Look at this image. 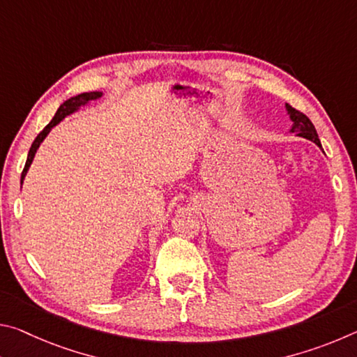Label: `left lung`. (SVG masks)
Listing matches in <instances>:
<instances>
[{
	"instance_id": "1",
	"label": "left lung",
	"mask_w": 357,
	"mask_h": 357,
	"mask_svg": "<svg viewBox=\"0 0 357 357\" xmlns=\"http://www.w3.org/2000/svg\"><path fill=\"white\" fill-rule=\"evenodd\" d=\"M285 110H287V114L289 116V119H291V128H289V132H291V134H296L298 137L307 138V140L313 142L317 146L321 148V143H319L315 126L312 124V121L307 118L305 114H302L301 112L294 110V108L288 104H285Z\"/></svg>"
}]
</instances>
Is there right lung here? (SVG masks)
I'll return each instance as SVG.
<instances>
[{
    "label": "right lung",
    "mask_w": 357,
    "mask_h": 357,
    "mask_svg": "<svg viewBox=\"0 0 357 357\" xmlns=\"http://www.w3.org/2000/svg\"><path fill=\"white\" fill-rule=\"evenodd\" d=\"M102 96H104V93H102V91L82 93V94L74 96V98H70V99H68V100H64L63 104L59 105V108H58L56 113H55V116H53V119L50 121V123H48V124L45 126L44 130H42L40 134H39L38 137H36V140L33 142L31 148H29L26 164H25V168H23V173H22V178H20V183H22V184H23V181H25V176H26V173H28V170H29V167H31V164H33V159H34L36 153H38L40 143L45 140V137H47L48 134H50V130H52L53 128H55V126H58L59 123H61V121H63L64 118H68V116H70V114L77 113L78 110H80L82 107L89 105L93 100H99V99L102 98Z\"/></svg>",
    "instance_id": "right-lung-1"
}]
</instances>
